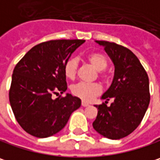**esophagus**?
Here are the masks:
<instances>
[{
	"mask_svg": "<svg viewBox=\"0 0 160 160\" xmlns=\"http://www.w3.org/2000/svg\"><path fill=\"white\" fill-rule=\"evenodd\" d=\"M82 106H83L84 108H86V107H88V106H89V104H88L87 102H85V101H83V102H82Z\"/></svg>",
	"mask_w": 160,
	"mask_h": 160,
	"instance_id": "34e87169",
	"label": "esophagus"
}]
</instances>
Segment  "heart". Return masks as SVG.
<instances>
[{
  "mask_svg": "<svg viewBox=\"0 0 160 160\" xmlns=\"http://www.w3.org/2000/svg\"><path fill=\"white\" fill-rule=\"evenodd\" d=\"M88 62L97 71L105 70L108 65V59L106 54L102 52H92L87 56ZM78 62L75 58H69L63 64L64 75L69 79H74L77 73ZM102 89L98 84L77 83L71 87V92L74 97H79L84 101H90L101 93Z\"/></svg>",
  "mask_w": 160,
  "mask_h": 160,
  "instance_id": "b5f03b06",
  "label": "heart"
}]
</instances>
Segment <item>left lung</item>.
<instances>
[{
    "mask_svg": "<svg viewBox=\"0 0 160 160\" xmlns=\"http://www.w3.org/2000/svg\"><path fill=\"white\" fill-rule=\"evenodd\" d=\"M115 65L111 86L102 96L106 103L97 107L93 128L110 139H120L131 134L141 123L150 101L148 76L138 58L128 48L115 42L97 41ZM114 102L108 107L107 101Z\"/></svg>",
    "mask_w": 160,
    "mask_h": 160,
    "instance_id": "1",
    "label": "left lung"
}]
</instances>
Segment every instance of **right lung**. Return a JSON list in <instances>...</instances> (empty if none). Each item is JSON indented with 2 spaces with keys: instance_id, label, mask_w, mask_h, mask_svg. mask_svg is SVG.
Segmentation results:
<instances>
[{
  "instance_id": "add662e5",
  "label": "right lung",
  "mask_w": 160,
  "mask_h": 160,
  "mask_svg": "<svg viewBox=\"0 0 160 160\" xmlns=\"http://www.w3.org/2000/svg\"><path fill=\"white\" fill-rule=\"evenodd\" d=\"M85 40H51L33 46L15 65L9 91L14 117L28 134L48 138L62 130L80 98L66 94L63 64Z\"/></svg>"
}]
</instances>
